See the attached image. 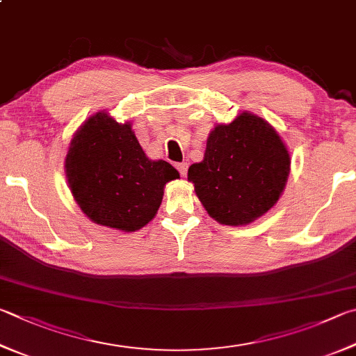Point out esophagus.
<instances>
[{
    "instance_id": "34e87169",
    "label": "esophagus",
    "mask_w": 356,
    "mask_h": 356,
    "mask_svg": "<svg viewBox=\"0 0 356 356\" xmlns=\"http://www.w3.org/2000/svg\"><path fill=\"white\" fill-rule=\"evenodd\" d=\"M176 168L179 170L180 176H182V177H186V172H188V163H186V161H182V163H177V165H176Z\"/></svg>"
}]
</instances>
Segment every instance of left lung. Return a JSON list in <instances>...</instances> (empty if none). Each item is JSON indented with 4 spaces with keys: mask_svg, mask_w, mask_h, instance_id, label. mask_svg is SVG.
Returning <instances> with one entry per match:
<instances>
[{
    "mask_svg": "<svg viewBox=\"0 0 356 356\" xmlns=\"http://www.w3.org/2000/svg\"><path fill=\"white\" fill-rule=\"evenodd\" d=\"M289 166V152L275 129L243 112L210 132L204 160L188 168V180L215 221L245 225L277 204Z\"/></svg>",
    "mask_w": 356,
    "mask_h": 356,
    "instance_id": "left-lung-1",
    "label": "left lung"
}]
</instances>
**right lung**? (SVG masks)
<instances>
[{"label": "right lung", "instance_id": "right-lung-1", "mask_svg": "<svg viewBox=\"0 0 356 356\" xmlns=\"http://www.w3.org/2000/svg\"><path fill=\"white\" fill-rule=\"evenodd\" d=\"M68 186L93 222L135 232L156 216L165 185L179 172L165 160H149L131 122L98 112L77 129L65 159Z\"/></svg>", "mask_w": 356, "mask_h": 356}]
</instances>
